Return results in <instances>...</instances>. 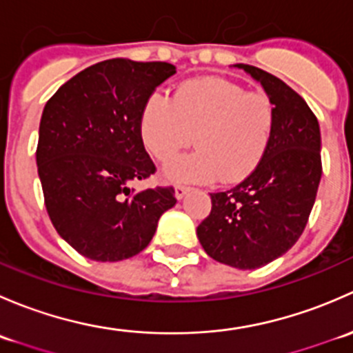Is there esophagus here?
<instances>
[{
	"label": "esophagus",
	"mask_w": 353,
	"mask_h": 353,
	"mask_svg": "<svg viewBox=\"0 0 353 353\" xmlns=\"http://www.w3.org/2000/svg\"><path fill=\"white\" fill-rule=\"evenodd\" d=\"M188 191H190V188L184 186V184H177V186H176V191H174V194H176V198H177V199H181V198L184 196V194L188 193Z\"/></svg>",
	"instance_id": "obj_1"
}]
</instances>
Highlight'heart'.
I'll return each mask as SVG.
<instances>
[{
	"label": "heart",
	"instance_id": "b5f03b06",
	"mask_svg": "<svg viewBox=\"0 0 353 353\" xmlns=\"http://www.w3.org/2000/svg\"><path fill=\"white\" fill-rule=\"evenodd\" d=\"M276 126L273 99L225 78H196L172 95L152 94L140 114L145 148L160 162L193 143L199 150L165 167L172 181L239 183L268 152Z\"/></svg>",
	"mask_w": 353,
	"mask_h": 353
}]
</instances>
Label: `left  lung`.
<instances>
[{"label": "left lung", "mask_w": 353, "mask_h": 353, "mask_svg": "<svg viewBox=\"0 0 353 353\" xmlns=\"http://www.w3.org/2000/svg\"><path fill=\"white\" fill-rule=\"evenodd\" d=\"M259 81L276 108L268 152L232 190L210 193L196 234L210 258L241 270L268 265L302 236L321 181V133L304 99L275 74L236 65Z\"/></svg>", "instance_id": "8db88e82"}]
</instances>
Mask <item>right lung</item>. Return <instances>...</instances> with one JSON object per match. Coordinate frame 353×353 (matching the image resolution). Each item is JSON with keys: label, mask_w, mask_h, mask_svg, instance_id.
I'll use <instances>...</instances> for the list:
<instances>
[{"label": "right lung", "mask_w": 353, "mask_h": 353, "mask_svg": "<svg viewBox=\"0 0 353 353\" xmlns=\"http://www.w3.org/2000/svg\"><path fill=\"white\" fill-rule=\"evenodd\" d=\"M176 73L170 63L116 58L80 71L46 102L35 159L52 225L74 251L121 261L143 251L172 186L131 190L155 174L140 137L143 104Z\"/></svg>", "instance_id": "1"}]
</instances>
